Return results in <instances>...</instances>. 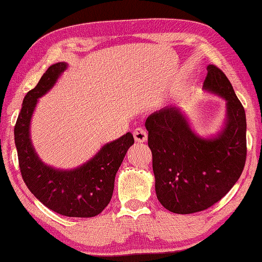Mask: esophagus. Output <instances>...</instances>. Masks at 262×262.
<instances>
[{
  "label": "esophagus",
  "instance_id": "34e87169",
  "mask_svg": "<svg viewBox=\"0 0 262 262\" xmlns=\"http://www.w3.org/2000/svg\"><path fill=\"white\" fill-rule=\"evenodd\" d=\"M134 137L137 143H144V142H147V139H148V134L144 128L137 127V128H135V131H134Z\"/></svg>",
  "mask_w": 262,
  "mask_h": 262
}]
</instances>
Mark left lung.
I'll use <instances>...</instances> for the list:
<instances>
[{"label": "left lung", "mask_w": 262, "mask_h": 262, "mask_svg": "<svg viewBox=\"0 0 262 262\" xmlns=\"http://www.w3.org/2000/svg\"><path fill=\"white\" fill-rule=\"evenodd\" d=\"M206 93L225 101V119L214 135L200 136L179 106L145 120L158 200L169 212H201L220 201L242 174L247 156L246 112L227 77L209 64Z\"/></svg>", "instance_id": "1"}]
</instances>
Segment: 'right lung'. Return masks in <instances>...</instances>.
<instances>
[{"label": "right lung", "mask_w": 262, "mask_h": 262, "mask_svg": "<svg viewBox=\"0 0 262 262\" xmlns=\"http://www.w3.org/2000/svg\"><path fill=\"white\" fill-rule=\"evenodd\" d=\"M67 67L66 62L52 64L36 88L26 94L14 127V141L23 179L36 199L61 215L91 218L110 203L115 174L135 139L127 132L102 145L84 164L70 169L47 165L39 158L30 134L32 115L39 98L53 89Z\"/></svg>", "instance_id": "obj_1"}]
</instances>
